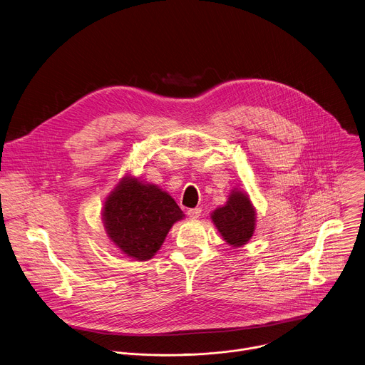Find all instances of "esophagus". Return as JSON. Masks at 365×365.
<instances>
[{"label":"esophagus","mask_w":365,"mask_h":365,"mask_svg":"<svg viewBox=\"0 0 365 365\" xmlns=\"http://www.w3.org/2000/svg\"><path fill=\"white\" fill-rule=\"evenodd\" d=\"M200 212H202V209H200V207L189 209V210H187V216H189L190 219H196V217H199V216H200Z\"/></svg>","instance_id":"1"}]
</instances>
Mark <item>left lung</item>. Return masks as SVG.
I'll return each instance as SVG.
<instances>
[{
	"label": "left lung",
	"instance_id": "obj_1",
	"mask_svg": "<svg viewBox=\"0 0 365 365\" xmlns=\"http://www.w3.org/2000/svg\"><path fill=\"white\" fill-rule=\"evenodd\" d=\"M212 220L229 245H245L255 230V210L242 192H232L225 206L212 213Z\"/></svg>",
	"mask_w": 365,
	"mask_h": 365
}]
</instances>
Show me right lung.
<instances>
[{
    "label": "right lung",
    "instance_id": "1",
    "mask_svg": "<svg viewBox=\"0 0 365 365\" xmlns=\"http://www.w3.org/2000/svg\"><path fill=\"white\" fill-rule=\"evenodd\" d=\"M104 226L115 247L139 261L150 259L172 225L183 217L176 202L159 187L125 179L104 203Z\"/></svg>",
    "mask_w": 365,
    "mask_h": 365
}]
</instances>
